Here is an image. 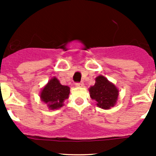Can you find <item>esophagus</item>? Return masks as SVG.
Masks as SVG:
<instances>
[{"label": "esophagus", "instance_id": "obj_1", "mask_svg": "<svg viewBox=\"0 0 156 156\" xmlns=\"http://www.w3.org/2000/svg\"><path fill=\"white\" fill-rule=\"evenodd\" d=\"M75 85L77 86V87H83L84 86V83L83 82H78L75 84Z\"/></svg>", "mask_w": 156, "mask_h": 156}]
</instances>
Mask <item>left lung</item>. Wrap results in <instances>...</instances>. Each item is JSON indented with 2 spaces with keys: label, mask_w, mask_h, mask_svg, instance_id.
I'll return each mask as SVG.
<instances>
[{
  "label": "left lung",
  "mask_w": 156,
  "mask_h": 156,
  "mask_svg": "<svg viewBox=\"0 0 156 156\" xmlns=\"http://www.w3.org/2000/svg\"><path fill=\"white\" fill-rule=\"evenodd\" d=\"M89 91L91 99L97 102L99 107L104 109L114 106L119 97V90L102 75L96 78L95 84L90 87Z\"/></svg>",
  "instance_id": "left-lung-1"
}]
</instances>
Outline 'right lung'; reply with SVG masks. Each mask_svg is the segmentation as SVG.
Here are the masks:
<instances>
[{"instance_id": "obj_1", "label": "right lung", "mask_w": 156, "mask_h": 156, "mask_svg": "<svg viewBox=\"0 0 156 156\" xmlns=\"http://www.w3.org/2000/svg\"><path fill=\"white\" fill-rule=\"evenodd\" d=\"M70 88L62 85L56 78H53L41 93V99L50 109H56L63 106V101L69 97Z\"/></svg>"}]
</instances>
